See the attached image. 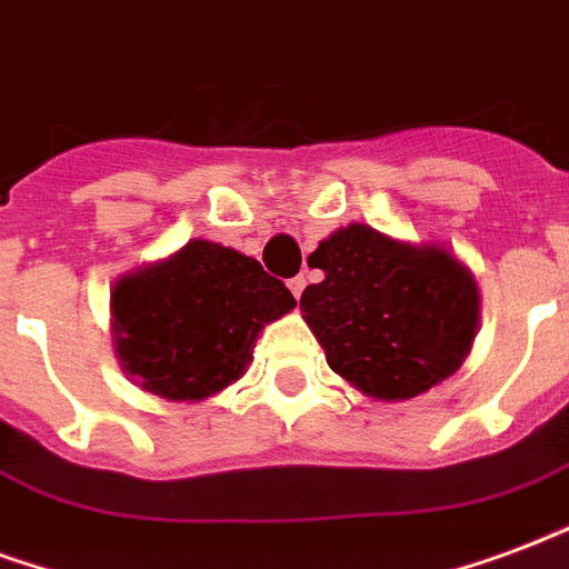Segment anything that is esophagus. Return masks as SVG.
I'll return each mask as SVG.
<instances>
[{"label":"esophagus","mask_w":569,"mask_h":569,"mask_svg":"<svg viewBox=\"0 0 569 569\" xmlns=\"http://www.w3.org/2000/svg\"><path fill=\"white\" fill-rule=\"evenodd\" d=\"M288 288H290V293H293V297L300 300L302 290H306V276H297V279H290V281H288Z\"/></svg>","instance_id":"esophagus-1"}]
</instances>
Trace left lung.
<instances>
[{"label":"left lung","instance_id":"8db88e82","mask_svg":"<svg viewBox=\"0 0 569 569\" xmlns=\"http://www.w3.org/2000/svg\"><path fill=\"white\" fill-rule=\"evenodd\" d=\"M309 263L323 281L302 290V318L350 387L381 401L413 399L465 362L480 290L456 254L348 224Z\"/></svg>","mask_w":569,"mask_h":569}]
</instances>
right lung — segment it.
I'll return each mask as SVG.
<instances>
[{"label": "right lung", "mask_w": 569, "mask_h": 569, "mask_svg": "<svg viewBox=\"0 0 569 569\" xmlns=\"http://www.w3.org/2000/svg\"><path fill=\"white\" fill-rule=\"evenodd\" d=\"M297 306L254 258L209 239L128 272L110 290L113 345L131 381L200 401L246 375L260 330Z\"/></svg>", "instance_id": "obj_1"}]
</instances>
